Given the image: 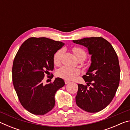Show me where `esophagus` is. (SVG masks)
Here are the masks:
<instances>
[{"instance_id": "obj_1", "label": "esophagus", "mask_w": 130, "mask_h": 130, "mask_svg": "<svg viewBox=\"0 0 130 130\" xmlns=\"http://www.w3.org/2000/svg\"><path fill=\"white\" fill-rule=\"evenodd\" d=\"M69 83H70V81H68V80H65V84H67Z\"/></svg>"}]
</instances>
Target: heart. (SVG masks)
I'll list each match as a JSON object with an SVG mask.
<instances>
[{"label": "heart", "mask_w": 130, "mask_h": 130, "mask_svg": "<svg viewBox=\"0 0 130 130\" xmlns=\"http://www.w3.org/2000/svg\"><path fill=\"white\" fill-rule=\"evenodd\" d=\"M72 51L77 58V60L81 58H86V53L83 49L79 47H74ZM62 54V50H59L57 51L53 57V61L55 65H59L61 61V58ZM80 70L77 68H70L68 67H62L57 71V76L60 77L68 80H71L76 77L80 74Z\"/></svg>", "instance_id": "heart-1"}]
</instances>
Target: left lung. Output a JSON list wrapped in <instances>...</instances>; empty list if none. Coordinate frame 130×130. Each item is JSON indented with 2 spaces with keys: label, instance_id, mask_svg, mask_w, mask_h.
<instances>
[{
  "label": "left lung",
  "instance_id": "left-lung-1",
  "mask_svg": "<svg viewBox=\"0 0 130 130\" xmlns=\"http://www.w3.org/2000/svg\"><path fill=\"white\" fill-rule=\"evenodd\" d=\"M74 43L84 46L91 54V65L83 78L87 85L78 84L76 102L88 112L104 109L115 95L119 85L120 69L118 57L112 46L102 37H90Z\"/></svg>",
  "mask_w": 130,
  "mask_h": 130
}]
</instances>
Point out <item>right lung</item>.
<instances>
[{"instance_id":"1","label":"right lung","mask_w":130,"mask_h":130,"mask_svg":"<svg viewBox=\"0 0 130 130\" xmlns=\"http://www.w3.org/2000/svg\"><path fill=\"white\" fill-rule=\"evenodd\" d=\"M64 44L45 37H31L22 44L15 57L13 85L21 104L30 113L45 115L53 108L55 94L65 82L57 77L44 85L43 80L54 69V55Z\"/></svg>"}]
</instances>
